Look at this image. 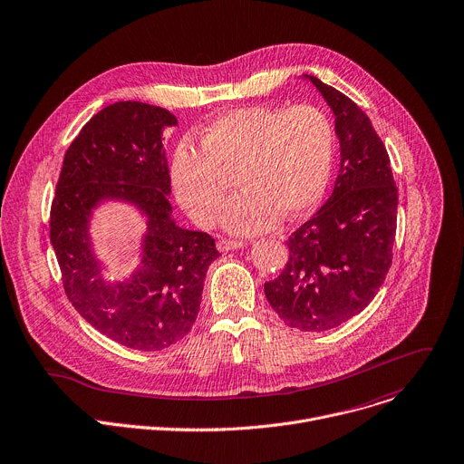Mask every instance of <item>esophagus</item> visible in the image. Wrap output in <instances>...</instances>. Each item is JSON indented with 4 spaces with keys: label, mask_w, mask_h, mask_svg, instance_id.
<instances>
[{
    "label": "esophagus",
    "mask_w": 464,
    "mask_h": 464,
    "mask_svg": "<svg viewBox=\"0 0 464 464\" xmlns=\"http://www.w3.org/2000/svg\"><path fill=\"white\" fill-rule=\"evenodd\" d=\"M246 246V242H242V240H227V238H220L218 242H217V247H218V251H231V249H240V247H244Z\"/></svg>",
    "instance_id": "1"
}]
</instances>
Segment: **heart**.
Wrapping results in <instances>:
<instances>
[{"mask_svg": "<svg viewBox=\"0 0 464 464\" xmlns=\"http://www.w3.org/2000/svg\"><path fill=\"white\" fill-rule=\"evenodd\" d=\"M202 149L182 143L171 164V184L186 213L202 226L220 217L229 184L240 169L237 195L222 226L256 235L310 213L323 198L334 164V129L312 105L242 107L209 121Z\"/></svg>", "mask_w": 464, "mask_h": 464, "instance_id": "1", "label": "heart"}]
</instances>
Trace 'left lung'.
<instances>
[{
	"label": "left lung",
	"instance_id": "8db88e82",
	"mask_svg": "<svg viewBox=\"0 0 464 464\" xmlns=\"http://www.w3.org/2000/svg\"><path fill=\"white\" fill-rule=\"evenodd\" d=\"M302 78L335 116L341 166L332 197L289 237V260L264 291L289 328L326 332L361 314L382 285L399 198L386 147L366 112L319 78Z\"/></svg>",
	"mask_w": 464,
	"mask_h": 464
}]
</instances>
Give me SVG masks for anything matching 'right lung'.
I'll return each instance as SVG.
<instances>
[{
  "instance_id": "obj_1",
  "label": "right lung",
  "mask_w": 464,
  "mask_h": 464,
  "mask_svg": "<svg viewBox=\"0 0 464 464\" xmlns=\"http://www.w3.org/2000/svg\"><path fill=\"white\" fill-rule=\"evenodd\" d=\"M179 125L164 107L118 102L96 112L69 145L51 209V242L76 312L114 343L164 350L193 328L206 273L220 256L204 231L173 218L164 130ZM109 203L130 207L144 222L137 266L106 276L92 224Z\"/></svg>"
}]
</instances>
